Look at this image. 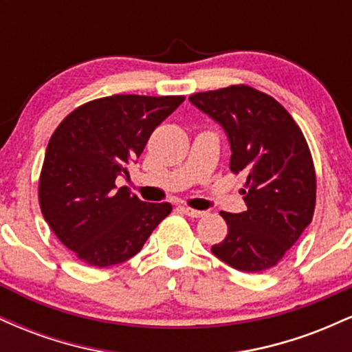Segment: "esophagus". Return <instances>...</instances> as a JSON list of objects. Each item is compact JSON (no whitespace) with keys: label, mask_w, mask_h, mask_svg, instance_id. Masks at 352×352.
Segmentation results:
<instances>
[{"label":"esophagus","mask_w":352,"mask_h":352,"mask_svg":"<svg viewBox=\"0 0 352 352\" xmlns=\"http://www.w3.org/2000/svg\"><path fill=\"white\" fill-rule=\"evenodd\" d=\"M182 210H184V212L192 218H200L205 215V212H201V210H195V208H190V207H182Z\"/></svg>","instance_id":"1"}]
</instances>
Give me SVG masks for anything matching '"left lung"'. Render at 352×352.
Masks as SVG:
<instances>
[{"instance_id":"left-lung-1","label":"left lung","mask_w":352,"mask_h":352,"mask_svg":"<svg viewBox=\"0 0 352 352\" xmlns=\"http://www.w3.org/2000/svg\"><path fill=\"white\" fill-rule=\"evenodd\" d=\"M188 99L225 129L230 170L246 177L240 190L246 210L220 213L228 235L212 252L238 272L273 268L311 223L316 205V172L300 125L276 99L245 84Z\"/></svg>"}]
</instances>
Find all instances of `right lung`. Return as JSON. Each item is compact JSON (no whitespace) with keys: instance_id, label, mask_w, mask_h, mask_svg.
<instances>
[{"instance_id":"obj_1","label":"right lung","mask_w":352,"mask_h":352,"mask_svg":"<svg viewBox=\"0 0 352 352\" xmlns=\"http://www.w3.org/2000/svg\"><path fill=\"white\" fill-rule=\"evenodd\" d=\"M185 96L116 94L64 117L47 144L39 205L59 241L96 268L119 265L142 250L172 205L145 204L116 179L129 175L148 137Z\"/></svg>"}]
</instances>
